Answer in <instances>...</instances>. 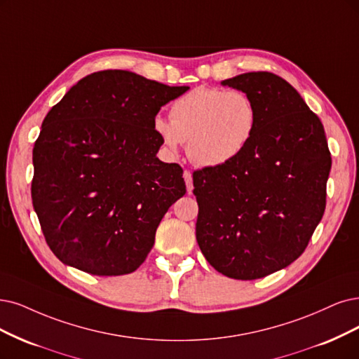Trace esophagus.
Returning <instances> with one entry per match:
<instances>
[{"label": "esophagus", "instance_id": "34e87169", "mask_svg": "<svg viewBox=\"0 0 359 359\" xmlns=\"http://www.w3.org/2000/svg\"><path fill=\"white\" fill-rule=\"evenodd\" d=\"M183 179H184V183H187V188H188V192L191 194L192 189H194V183H192V172L189 170H184L183 172Z\"/></svg>", "mask_w": 359, "mask_h": 359}]
</instances>
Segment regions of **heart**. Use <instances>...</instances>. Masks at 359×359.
Wrapping results in <instances>:
<instances>
[{"label":"heart","mask_w":359,"mask_h":359,"mask_svg":"<svg viewBox=\"0 0 359 359\" xmlns=\"http://www.w3.org/2000/svg\"><path fill=\"white\" fill-rule=\"evenodd\" d=\"M257 127L255 102L244 91L198 87L171 104L170 119L156 118L154 130L175 152L187 142L196 165L222 167L240 155Z\"/></svg>","instance_id":"heart-1"}]
</instances>
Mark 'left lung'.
Returning a JSON list of instances; mask_svg holds the SVG:
<instances>
[{
  "mask_svg": "<svg viewBox=\"0 0 359 359\" xmlns=\"http://www.w3.org/2000/svg\"><path fill=\"white\" fill-rule=\"evenodd\" d=\"M222 84L251 97L257 127L233 161L194 171L196 241L217 272L257 280L308 247L325 210L331 155L321 119L281 76L247 72Z\"/></svg>",
  "mask_w": 359,
  "mask_h": 359,
  "instance_id": "left-lung-1",
  "label": "left lung"
}]
</instances>
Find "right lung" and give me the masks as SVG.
I'll list each match as a JSON object with an SVG mask.
<instances>
[{"label": "right lung", "mask_w": 359, "mask_h": 359, "mask_svg": "<svg viewBox=\"0 0 359 359\" xmlns=\"http://www.w3.org/2000/svg\"><path fill=\"white\" fill-rule=\"evenodd\" d=\"M188 86L123 69L78 81L43 121L32 151V205L55 256L99 276L144 262L159 222L187 192L183 170L156 158L161 106Z\"/></svg>", "instance_id": "add662e5"}]
</instances>
